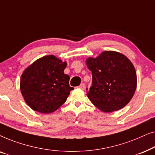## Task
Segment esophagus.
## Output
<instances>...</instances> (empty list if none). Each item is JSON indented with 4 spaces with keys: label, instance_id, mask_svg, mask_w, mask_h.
Instances as JSON below:
<instances>
[{
    "label": "esophagus",
    "instance_id": "1",
    "mask_svg": "<svg viewBox=\"0 0 155 155\" xmlns=\"http://www.w3.org/2000/svg\"><path fill=\"white\" fill-rule=\"evenodd\" d=\"M79 88H80V89H81V90H84V89H85V85H84V83H82V84H80V85L79 86Z\"/></svg>",
    "mask_w": 155,
    "mask_h": 155
}]
</instances>
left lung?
Returning a JSON list of instances; mask_svg holds the SVG:
<instances>
[{
	"mask_svg": "<svg viewBox=\"0 0 155 155\" xmlns=\"http://www.w3.org/2000/svg\"><path fill=\"white\" fill-rule=\"evenodd\" d=\"M86 64L92 75L87 95L95 107L110 113L128 104L136 90L137 75L126 56L106 51L97 58H88Z\"/></svg>",
	"mask_w": 155,
	"mask_h": 155,
	"instance_id": "left-lung-1",
	"label": "left lung"
}]
</instances>
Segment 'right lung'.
Masks as SVG:
<instances>
[{
  "mask_svg": "<svg viewBox=\"0 0 155 155\" xmlns=\"http://www.w3.org/2000/svg\"><path fill=\"white\" fill-rule=\"evenodd\" d=\"M66 62L54 55L41 57L23 72L20 90L27 105L41 114L54 112L65 102L73 87L64 74Z\"/></svg>",
  "mask_w": 155,
  "mask_h": 155,
  "instance_id": "obj_1",
  "label": "right lung"
}]
</instances>
